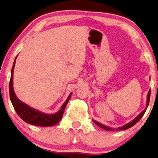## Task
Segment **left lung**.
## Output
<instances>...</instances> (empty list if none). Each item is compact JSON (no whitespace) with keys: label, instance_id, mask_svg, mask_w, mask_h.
Here are the masks:
<instances>
[{"label":"left lung","instance_id":"1","mask_svg":"<svg viewBox=\"0 0 158 158\" xmlns=\"http://www.w3.org/2000/svg\"><path fill=\"white\" fill-rule=\"evenodd\" d=\"M150 97H151V89L149 90V92L148 93V96H147V103H146V108H145V110L142 111V112L139 114L137 117H136V118H134V120L131 121V122L127 124H126V125H125L123 127H118V128H116V129H114V128H111V127H107L106 125H102V124L99 123V122H97V121H95L93 120V122H94L96 125H97L98 126H99L100 127H102V129H103V130H108V131H118V130H127V129L128 128H130L131 127H133L135 124L137 123L139 120H141V118L143 117V115H144L145 112H146V110L147 109V108H148V104H149V102H150Z\"/></svg>","mask_w":158,"mask_h":158}]
</instances>
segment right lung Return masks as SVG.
<instances>
[{"instance_id":"right-lung-1","label":"right lung","mask_w":158,"mask_h":158,"mask_svg":"<svg viewBox=\"0 0 158 158\" xmlns=\"http://www.w3.org/2000/svg\"><path fill=\"white\" fill-rule=\"evenodd\" d=\"M16 58L15 59L13 66H12L11 77H10V98L15 111H16L17 114L19 115V117L24 122L28 124H31V125H33L40 127H50L57 124L61 120L62 116H63L64 110H65L67 103H68L70 98H71L72 93L70 94L68 99L64 102L61 109L57 113H55V114H46V113H41L40 111L35 110L34 108H32L29 106L21 102L17 97L16 95H15L13 89V72Z\"/></svg>"}]
</instances>
